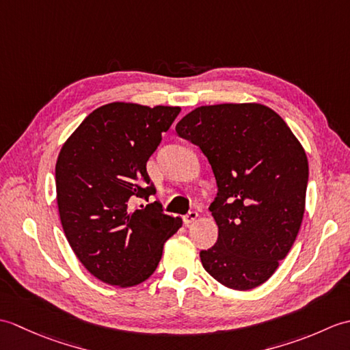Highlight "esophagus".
Segmentation results:
<instances>
[{"label": "esophagus", "mask_w": 350, "mask_h": 350, "mask_svg": "<svg viewBox=\"0 0 350 350\" xmlns=\"http://www.w3.org/2000/svg\"><path fill=\"white\" fill-rule=\"evenodd\" d=\"M197 218H198V212H197V211H189V212L183 217V222L188 226V224H191V222H194Z\"/></svg>", "instance_id": "obj_1"}]
</instances>
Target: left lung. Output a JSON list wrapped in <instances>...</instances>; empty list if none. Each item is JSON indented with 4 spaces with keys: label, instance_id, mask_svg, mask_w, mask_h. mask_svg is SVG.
<instances>
[{
    "label": "left lung",
    "instance_id": "1",
    "mask_svg": "<svg viewBox=\"0 0 350 350\" xmlns=\"http://www.w3.org/2000/svg\"><path fill=\"white\" fill-rule=\"evenodd\" d=\"M209 161L218 194L211 204L218 241L200 251L221 284L250 290L271 278L298 236L308 161L282 118L258 103L200 107L176 126Z\"/></svg>",
    "mask_w": 350,
    "mask_h": 350
}]
</instances>
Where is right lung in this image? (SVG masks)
<instances>
[{
	"label": "right lung",
	"mask_w": 350,
	"mask_h": 350,
	"mask_svg": "<svg viewBox=\"0 0 350 350\" xmlns=\"http://www.w3.org/2000/svg\"><path fill=\"white\" fill-rule=\"evenodd\" d=\"M179 107L114 102L88 116L66 141L55 165L57 203L70 247L85 269L111 286L139 284L154 272L163 242L182 219L148 202L156 188L147 161Z\"/></svg>",
	"instance_id": "right-lung-1"
}]
</instances>
